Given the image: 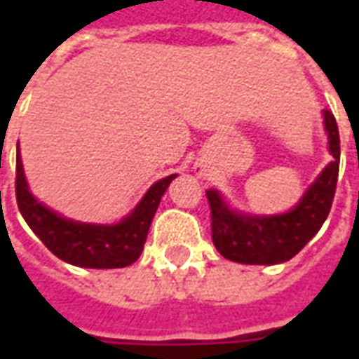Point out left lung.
Returning <instances> with one entry per match:
<instances>
[{
    "label": "left lung",
    "mask_w": 359,
    "mask_h": 359,
    "mask_svg": "<svg viewBox=\"0 0 359 359\" xmlns=\"http://www.w3.org/2000/svg\"><path fill=\"white\" fill-rule=\"evenodd\" d=\"M323 117L332 161L292 211L271 217L238 215L226 208L215 190L205 192L211 210V238L221 256L248 265L283 264L316 236L331 211L340 163L339 126L332 111L325 109Z\"/></svg>",
    "instance_id": "1"
}]
</instances>
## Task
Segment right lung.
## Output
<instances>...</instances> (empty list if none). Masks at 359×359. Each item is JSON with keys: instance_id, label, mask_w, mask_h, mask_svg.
<instances>
[{"instance_id": "add662e5", "label": "right lung", "mask_w": 359, "mask_h": 359, "mask_svg": "<svg viewBox=\"0 0 359 359\" xmlns=\"http://www.w3.org/2000/svg\"><path fill=\"white\" fill-rule=\"evenodd\" d=\"M177 175L157 180L138 208L117 225H84L59 217L28 192L20 156L17 154L15 194L20 215L53 256L90 269H117L134 264L144 250L151 219L167 187Z\"/></svg>"}]
</instances>
